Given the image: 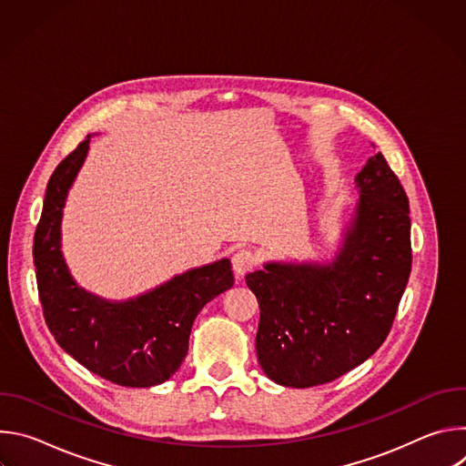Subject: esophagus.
Segmentation results:
<instances>
[{
    "label": "esophagus",
    "mask_w": 466,
    "mask_h": 466,
    "mask_svg": "<svg viewBox=\"0 0 466 466\" xmlns=\"http://www.w3.org/2000/svg\"><path fill=\"white\" fill-rule=\"evenodd\" d=\"M256 265V256L250 248H241L232 256V269L238 279H243L247 273H250Z\"/></svg>",
    "instance_id": "1"
}]
</instances>
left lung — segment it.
<instances>
[{"label": "left lung", "mask_w": 466, "mask_h": 466, "mask_svg": "<svg viewBox=\"0 0 466 466\" xmlns=\"http://www.w3.org/2000/svg\"><path fill=\"white\" fill-rule=\"evenodd\" d=\"M360 201L331 263H265L245 277L259 304L258 361L284 387H315L369 360L411 273L408 195L381 153L356 175Z\"/></svg>", "instance_id": "1"}]
</instances>
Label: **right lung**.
<instances>
[{"label":"right lung","instance_id":"right-lung-1","mask_svg":"<svg viewBox=\"0 0 466 466\" xmlns=\"http://www.w3.org/2000/svg\"><path fill=\"white\" fill-rule=\"evenodd\" d=\"M88 147L90 137L56 166L47 182L33 245L40 304L56 343L83 367L123 387H153L182 365L198 311L232 288L230 261L223 258L189 269L125 302L79 288L60 250V221Z\"/></svg>","mask_w":466,"mask_h":466}]
</instances>
